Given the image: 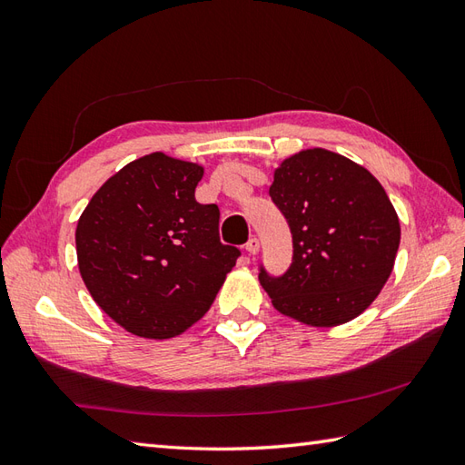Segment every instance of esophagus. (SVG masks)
Returning a JSON list of instances; mask_svg holds the SVG:
<instances>
[{
  "instance_id": "obj_1",
  "label": "esophagus",
  "mask_w": 465,
  "mask_h": 465,
  "mask_svg": "<svg viewBox=\"0 0 465 465\" xmlns=\"http://www.w3.org/2000/svg\"><path fill=\"white\" fill-rule=\"evenodd\" d=\"M245 250H248L250 255H255L260 252V240L258 238H250L248 243H245Z\"/></svg>"
}]
</instances>
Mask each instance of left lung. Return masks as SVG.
I'll return each mask as SVG.
<instances>
[{"label":"left lung","instance_id":"8db88e82","mask_svg":"<svg viewBox=\"0 0 465 465\" xmlns=\"http://www.w3.org/2000/svg\"><path fill=\"white\" fill-rule=\"evenodd\" d=\"M270 195L293 238L290 270L280 278L260 272L273 308L312 328L358 318L400 248V220L381 183L348 157L312 147L285 157Z\"/></svg>","mask_w":465,"mask_h":465}]
</instances>
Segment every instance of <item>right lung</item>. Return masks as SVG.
I'll list each match as a JSON object with an SVG mask.
<instances>
[{
	"mask_svg": "<svg viewBox=\"0 0 465 465\" xmlns=\"http://www.w3.org/2000/svg\"><path fill=\"white\" fill-rule=\"evenodd\" d=\"M203 167L162 152L130 162L87 203L77 265L95 303L147 340L183 333L210 310L240 250L220 242V210L195 202Z\"/></svg>",
	"mask_w": 465,
	"mask_h": 465,
	"instance_id": "obj_1",
	"label": "right lung"
}]
</instances>
